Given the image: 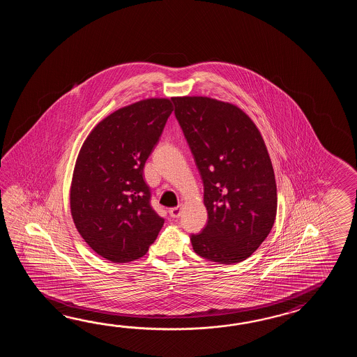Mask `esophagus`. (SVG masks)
<instances>
[{"label":"esophagus","instance_id":"34e87169","mask_svg":"<svg viewBox=\"0 0 357 357\" xmlns=\"http://www.w3.org/2000/svg\"><path fill=\"white\" fill-rule=\"evenodd\" d=\"M182 212V204L178 205V206H175V208H171L168 213H169V215L172 217V218H178L180 215H181Z\"/></svg>","mask_w":357,"mask_h":357}]
</instances>
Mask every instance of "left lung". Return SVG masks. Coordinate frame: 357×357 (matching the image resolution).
Masks as SVG:
<instances>
[{
  "label": "left lung",
  "mask_w": 357,
  "mask_h": 357,
  "mask_svg": "<svg viewBox=\"0 0 357 357\" xmlns=\"http://www.w3.org/2000/svg\"><path fill=\"white\" fill-rule=\"evenodd\" d=\"M175 116L204 186L208 222L190 236L199 257L220 264L249 258L269 235L277 186L264 140L238 107L208 97H176Z\"/></svg>",
  "instance_id": "obj_1"
}]
</instances>
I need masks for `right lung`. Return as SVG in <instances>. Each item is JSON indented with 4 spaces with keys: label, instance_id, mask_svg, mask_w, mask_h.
I'll use <instances>...</instances> for the list:
<instances>
[{
    "label": "right lung",
    "instance_id": "add662e5",
    "mask_svg": "<svg viewBox=\"0 0 357 357\" xmlns=\"http://www.w3.org/2000/svg\"><path fill=\"white\" fill-rule=\"evenodd\" d=\"M172 111L166 98L120 108L91 130L77 155L71 215L84 241L109 261L142 258L165 223L143 172Z\"/></svg>",
    "mask_w": 357,
    "mask_h": 357
}]
</instances>
